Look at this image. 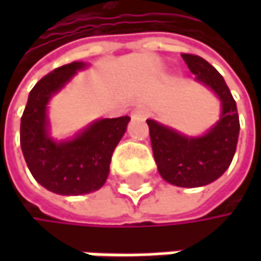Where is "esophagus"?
Returning a JSON list of instances; mask_svg holds the SVG:
<instances>
[{"instance_id": "esophagus-1", "label": "esophagus", "mask_w": 261, "mask_h": 261, "mask_svg": "<svg viewBox=\"0 0 261 261\" xmlns=\"http://www.w3.org/2000/svg\"><path fill=\"white\" fill-rule=\"evenodd\" d=\"M133 115H134V116H137V118L145 119V118L148 116V110H146V109H143V107H139V109H136V110L133 112Z\"/></svg>"}]
</instances>
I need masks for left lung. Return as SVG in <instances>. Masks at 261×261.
Here are the masks:
<instances>
[{"mask_svg": "<svg viewBox=\"0 0 261 261\" xmlns=\"http://www.w3.org/2000/svg\"><path fill=\"white\" fill-rule=\"evenodd\" d=\"M195 80L210 87L221 99V119L201 137H187L178 131L146 119L154 160L163 180L178 187H201L218 180L231 165L239 139L236 101L224 77L202 57L181 54Z\"/></svg>", "mask_w": 261, "mask_h": 261, "instance_id": "8db88e82", "label": "left lung"}]
</instances>
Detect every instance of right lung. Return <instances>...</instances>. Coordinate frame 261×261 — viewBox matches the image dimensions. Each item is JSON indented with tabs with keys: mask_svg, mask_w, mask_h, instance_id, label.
Listing matches in <instances>:
<instances>
[{
	"mask_svg": "<svg viewBox=\"0 0 261 261\" xmlns=\"http://www.w3.org/2000/svg\"><path fill=\"white\" fill-rule=\"evenodd\" d=\"M84 66L72 62L39 80L21 118V148L27 166L36 181L57 195H84L104 186L113 151L130 121V116L99 119L74 139L56 142L49 137L46 106Z\"/></svg>",
	"mask_w": 261,
	"mask_h": 261,
	"instance_id": "right-lung-1",
	"label": "right lung"
}]
</instances>
